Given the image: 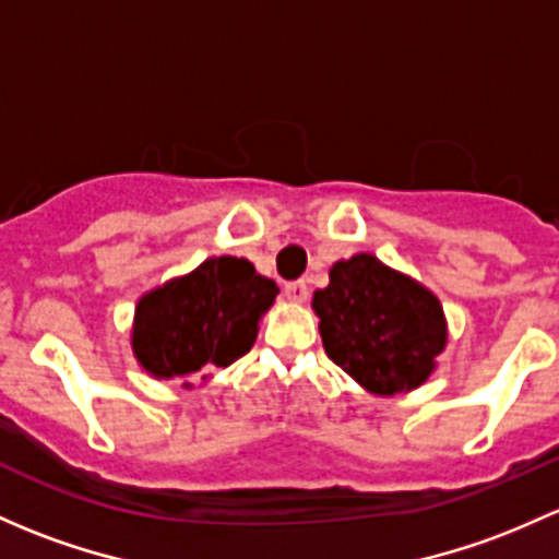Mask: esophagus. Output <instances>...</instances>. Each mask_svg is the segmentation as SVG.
<instances>
[{"label": "esophagus", "mask_w": 559, "mask_h": 559, "mask_svg": "<svg viewBox=\"0 0 559 559\" xmlns=\"http://www.w3.org/2000/svg\"><path fill=\"white\" fill-rule=\"evenodd\" d=\"M284 292L292 302H305L308 299V284L305 281H292V284H286Z\"/></svg>", "instance_id": "34e87169"}]
</instances>
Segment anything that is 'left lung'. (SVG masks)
Wrapping results in <instances>:
<instances>
[{"instance_id": "obj_1", "label": "left lung", "mask_w": 559, "mask_h": 559, "mask_svg": "<svg viewBox=\"0 0 559 559\" xmlns=\"http://www.w3.org/2000/svg\"><path fill=\"white\" fill-rule=\"evenodd\" d=\"M310 305L326 356L374 396L420 388L448 348L439 297L367 251L334 262Z\"/></svg>"}]
</instances>
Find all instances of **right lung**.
Segmentation results:
<instances>
[{
    "label": "right lung",
    "mask_w": 559,
    "mask_h": 559,
    "mask_svg": "<svg viewBox=\"0 0 559 559\" xmlns=\"http://www.w3.org/2000/svg\"><path fill=\"white\" fill-rule=\"evenodd\" d=\"M278 286L243 257H209L195 270L139 297L131 348L155 380H185L230 367L249 354Z\"/></svg>",
    "instance_id": "add662e5"
}]
</instances>
